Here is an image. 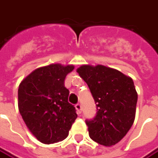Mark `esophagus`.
<instances>
[{
  "mask_svg": "<svg viewBox=\"0 0 158 158\" xmlns=\"http://www.w3.org/2000/svg\"><path fill=\"white\" fill-rule=\"evenodd\" d=\"M75 108L76 110H77V113H79V114H80L81 112H82V106H81L80 104H76Z\"/></svg>",
  "mask_w": 158,
  "mask_h": 158,
  "instance_id": "esophagus-1",
  "label": "esophagus"
}]
</instances>
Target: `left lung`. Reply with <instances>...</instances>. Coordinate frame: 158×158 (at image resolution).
Returning a JSON list of instances; mask_svg holds the SVG:
<instances>
[{
    "label": "left lung",
    "instance_id": "left-lung-1",
    "mask_svg": "<svg viewBox=\"0 0 158 158\" xmlns=\"http://www.w3.org/2000/svg\"><path fill=\"white\" fill-rule=\"evenodd\" d=\"M77 73L88 85L97 107L96 117L85 121L89 137L102 146L115 145L135 118L138 95L133 79L103 65H82Z\"/></svg>",
    "mask_w": 158,
    "mask_h": 158
}]
</instances>
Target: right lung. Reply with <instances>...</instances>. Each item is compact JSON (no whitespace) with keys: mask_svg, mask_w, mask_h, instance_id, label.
Masks as SVG:
<instances>
[{"mask_svg":"<svg viewBox=\"0 0 158 158\" xmlns=\"http://www.w3.org/2000/svg\"><path fill=\"white\" fill-rule=\"evenodd\" d=\"M74 66L50 64L34 70L23 79L18 91L19 110L26 126L43 144L62 141L77 118L64 85Z\"/></svg>","mask_w":158,"mask_h":158,"instance_id":"add662e5","label":"right lung"}]
</instances>
